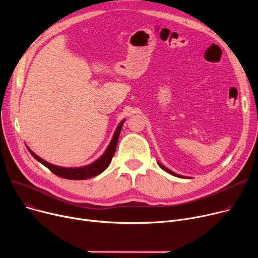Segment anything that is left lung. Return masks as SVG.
Instances as JSON below:
<instances>
[{
	"label": "left lung",
	"instance_id": "left-lung-1",
	"mask_svg": "<svg viewBox=\"0 0 258 258\" xmlns=\"http://www.w3.org/2000/svg\"><path fill=\"white\" fill-rule=\"evenodd\" d=\"M159 165H160V167L162 168V169H164L165 171H167L168 173H170V174H172V175H177V177H182V175H179V174H177V173H174L173 171H171L170 169H168V168H166L165 166H163V165H162V164H160V163H158Z\"/></svg>",
	"mask_w": 258,
	"mask_h": 258
}]
</instances>
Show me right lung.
I'll list each match as a JSON object with an SVG mask.
<instances>
[{
    "label": "right lung",
    "instance_id": "obj_1",
    "mask_svg": "<svg viewBox=\"0 0 258 258\" xmlns=\"http://www.w3.org/2000/svg\"><path fill=\"white\" fill-rule=\"evenodd\" d=\"M124 123V120L120 122V124L118 125L113 139L110 143V145L107 146V148L105 150L104 154L98 159L94 162V163L84 166V167H76V168H67V167H60V166H56L48 163L45 160H43L42 158H39L38 156H36L33 152H31L28 147V150L30 152V154L38 161L42 163L43 165H45L48 169H50L54 174L58 175L60 178L63 179H69V180H86V179H90L95 177L99 173H101L103 170H105L107 168V166L110 165L111 161L113 156L115 155L116 152V147H117V143H118V139H119V135L122 128V125Z\"/></svg>",
    "mask_w": 258,
    "mask_h": 258
}]
</instances>
